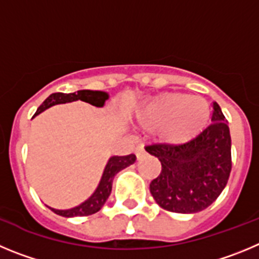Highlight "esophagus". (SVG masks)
I'll return each instance as SVG.
<instances>
[{
    "instance_id": "esophagus-1",
    "label": "esophagus",
    "mask_w": 259,
    "mask_h": 259,
    "mask_svg": "<svg viewBox=\"0 0 259 259\" xmlns=\"http://www.w3.org/2000/svg\"><path fill=\"white\" fill-rule=\"evenodd\" d=\"M134 152H135V155H137V157H142V156L144 155V148H143V146H137L135 147V150H134Z\"/></svg>"
}]
</instances>
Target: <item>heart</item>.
<instances>
[{
  "label": "heart",
  "mask_w": 259,
  "mask_h": 259,
  "mask_svg": "<svg viewBox=\"0 0 259 259\" xmlns=\"http://www.w3.org/2000/svg\"><path fill=\"white\" fill-rule=\"evenodd\" d=\"M209 120V106L200 97L182 93H161L143 104L137 122L146 130H157L160 141L181 144L204 130Z\"/></svg>",
  "instance_id": "1"
}]
</instances>
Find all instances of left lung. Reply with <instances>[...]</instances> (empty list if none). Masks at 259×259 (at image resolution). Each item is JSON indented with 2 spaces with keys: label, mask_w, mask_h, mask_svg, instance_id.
<instances>
[{
  "label": "left lung",
  "mask_w": 259,
  "mask_h": 259,
  "mask_svg": "<svg viewBox=\"0 0 259 259\" xmlns=\"http://www.w3.org/2000/svg\"><path fill=\"white\" fill-rule=\"evenodd\" d=\"M146 151L161 162L150 191L165 210L190 214L206 209L220 196L231 173V135L225 115L213 102L211 124L183 144H152Z\"/></svg>",
  "instance_id": "1"
}]
</instances>
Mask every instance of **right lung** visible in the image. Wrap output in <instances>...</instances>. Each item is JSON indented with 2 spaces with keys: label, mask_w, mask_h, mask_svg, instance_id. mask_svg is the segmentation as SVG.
<instances>
[{
  "label": "right lung",
  "mask_w": 259,
  "mask_h": 259,
  "mask_svg": "<svg viewBox=\"0 0 259 259\" xmlns=\"http://www.w3.org/2000/svg\"><path fill=\"white\" fill-rule=\"evenodd\" d=\"M108 99V94L104 92H97V90H78L77 93H54L50 97H48L44 101V103L37 108L34 116L39 115L44 112L45 109L50 108V107L55 106V104H63V103H69V102L74 101H82L86 103H90L95 107H103L106 101ZM137 157L135 155H127V156H112L107 162L106 167L102 174L101 182L98 185L97 190L94 191L92 196L80 205L74 206V208L66 209V210H59V209L50 208L51 210L54 211L55 214L62 217H67V218H72V217H85L94 214L97 211L101 210V208L106 204L107 199L111 195L112 191V182L115 178L116 174L120 170L125 169V167L130 166L134 164Z\"/></svg>",
  "instance_id": "add662e5"
}]
</instances>
